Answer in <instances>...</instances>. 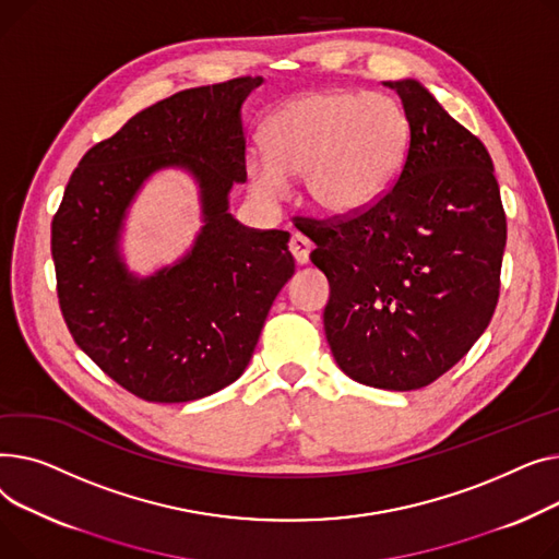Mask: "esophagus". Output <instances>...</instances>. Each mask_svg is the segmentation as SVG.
<instances>
[{
	"label": "esophagus",
	"instance_id": "1",
	"mask_svg": "<svg viewBox=\"0 0 559 559\" xmlns=\"http://www.w3.org/2000/svg\"><path fill=\"white\" fill-rule=\"evenodd\" d=\"M311 248H313V243L307 237H302V235H293L290 241H288V250H290V254L295 257V261H298L300 266H305L307 261H309Z\"/></svg>",
	"mask_w": 559,
	"mask_h": 559
}]
</instances>
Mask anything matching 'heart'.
Masks as SVG:
<instances>
[{
	"label": "heart",
	"instance_id": "heart-1",
	"mask_svg": "<svg viewBox=\"0 0 559 559\" xmlns=\"http://www.w3.org/2000/svg\"><path fill=\"white\" fill-rule=\"evenodd\" d=\"M266 151H250L246 178L266 203L302 178L309 203L326 216L372 207L408 153L411 126L397 98L381 92L320 90L290 98L266 123Z\"/></svg>",
	"mask_w": 559,
	"mask_h": 559
}]
</instances>
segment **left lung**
<instances>
[{
	"mask_svg": "<svg viewBox=\"0 0 559 559\" xmlns=\"http://www.w3.org/2000/svg\"><path fill=\"white\" fill-rule=\"evenodd\" d=\"M411 126L397 182L358 214L298 218L330 280L324 334L338 368L417 390L461 360L495 316L506 212L491 157L413 79L388 81Z\"/></svg>",
	"mask_w": 559,
	"mask_h": 559,
	"instance_id": "8db88e82",
	"label": "left lung"
}]
</instances>
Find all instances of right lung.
Instances as JSON below:
<instances>
[{"mask_svg": "<svg viewBox=\"0 0 559 559\" xmlns=\"http://www.w3.org/2000/svg\"><path fill=\"white\" fill-rule=\"evenodd\" d=\"M261 83L191 87L138 112L83 155L51 221L68 330L140 400L182 404L237 381L295 273L288 233L246 227L227 212L229 189L246 182L241 106ZM167 166L200 182L206 225L174 267L138 278L118 254L122 218L143 180Z\"/></svg>", "mask_w": 559, "mask_h": 559, "instance_id": "1", "label": "right lung"}]
</instances>
